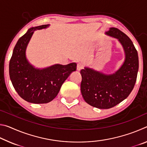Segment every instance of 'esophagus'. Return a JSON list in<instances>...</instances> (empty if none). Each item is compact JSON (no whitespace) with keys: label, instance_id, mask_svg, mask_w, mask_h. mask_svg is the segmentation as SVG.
Wrapping results in <instances>:
<instances>
[{"label":"esophagus","instance_id":"esophagus-1","mask_svg":"<svg viewBox=\"0 0 147 147\" xmlns=\"http://www.w3.org/2000/svg\"><path fill=\"white\" fill-rule=\"evenodd\" d=\"M83 67H84V65H83V63H78V64H77V70H78V71H80L81 69H82Z\"/></svg>","mask_w":147,"mask_h":147}]
</instances>
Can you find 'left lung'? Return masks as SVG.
<instances>
[{
  "label": "left lung",
  "instance_id": "obj_1",
  "mask_svg": "<svg viewBox=\"0 0 147 147\" xmlns=\"http://www.w3.org/2000/svg\"><path fill=\"white\" fill-rule=\"evenodd\" d=\"M117 39L123 47L124 61L112 74L85 67L82 69L81 93L87 103L99 109L113 108L128 97L135 86L139 69L138 54L131 39L116 28L105 33Z\"/></svg>",
  "mask_w": 147,
  "mask_h": 147
}]
</instances>
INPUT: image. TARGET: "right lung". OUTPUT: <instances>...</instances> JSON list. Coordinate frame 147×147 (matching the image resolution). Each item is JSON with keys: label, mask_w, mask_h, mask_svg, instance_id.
<instances>
[{"label": "right lung", "mask_w": 147, "mask_h": 147, "mask_svg": "<svg viewBox=\"0 0 147 147\" xmlns=\"http://www.w3.org/2000/svg\"><path fill=\"white\" fill-rule=\"evenodd\" d=\"M49 26L44 24L30 28L17 42L9 61V73L13 88L22 98L30 103L45 104L53 100L65 80L76 70V63L36 68L28 60L26 47L34 31Z\"/></svg>", "instance_id": "right-lung-1"}]
</instances>
